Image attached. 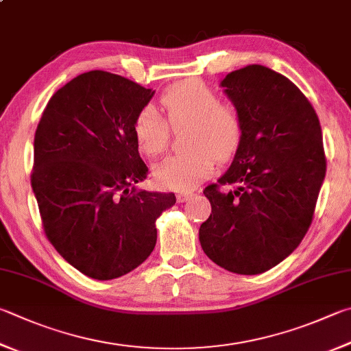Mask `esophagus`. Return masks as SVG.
<instances>
[{
	"label": "esophagus",
	"mask_w": 351,
	"mask_h": 351,
	"mask_svg": "<svg viewBox=\"0 0 351 351\" xmlns=\"http://www.w3.org/2000/svg\"><path fill=\"white\" fill-rule=\"evenodd\" d=\"M190 196H192V193H178L176 199H178V202H184V201H187Z\"/></svg>",
	"instance_id": "34e87169"
}]
</instances>
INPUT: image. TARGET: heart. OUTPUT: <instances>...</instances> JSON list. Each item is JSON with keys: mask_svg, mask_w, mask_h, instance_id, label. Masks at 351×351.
<instances>
[{"mask_svg": "<svg viewBox=\"0 0 351 351\" xmlns=\"http://www.w3.org/2000/svg\"><path fill=\"white\" fill-rule=\"evenodd\" d=\"M165 120L154 106H145L133 121V138L139 152L156 158L167 149L171 129L181 130L186 154L165 158L154 167L159 187L192 190L207 180L215 159L226 162L241 144L242 119L237 107L199 80H184L167 87L159 98Z\"/></svg>", "mask_w": 351, "mask_h": 351, "instance_id": "heart-1", "label": "heart"}]
</instances>
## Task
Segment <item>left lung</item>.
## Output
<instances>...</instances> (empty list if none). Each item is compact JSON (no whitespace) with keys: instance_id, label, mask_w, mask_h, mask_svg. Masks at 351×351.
Listing matches in <instances>:
<instances>
[{"instance_id":"left-lung-1","label":"left lung","mask_w":351,"mask_h":351,"mask_svg":"<svg viewBox=\"0 0 351 351\" xmlns=\"http://www.w3.org/2000/svg\"><path fill=\"white\" fill-rule=\"evenodd\" d=\"M221 87L242 119V139L199 228L204 253L238 275H259L301 244L326 178L319 118L305 95L269 67L228 73ZM222 185L235 190L222 193Z\"/></svg>"}]
</instances>
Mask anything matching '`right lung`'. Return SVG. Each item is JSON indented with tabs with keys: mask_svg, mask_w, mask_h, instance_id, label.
<instances>
[{
	"mask_svg": "<svg viewBox=\"0 0 351 351\" xmlns=\"http://www.w3.org/2000/svg\"><path fill=\"white\" fill-rule=\"evenodd\" d=\"M155 90L104 70L81 73L46 106L30 182L50 244L82 275L109 281L156 244L155 222L175 193L136 190L147 165L133 121Z\"/></svg>",
	"mask_w": 351,
	"mask_h": 351,
	"instance_id": "obj_1",
	"label": "right lung"
}]
</instances>
